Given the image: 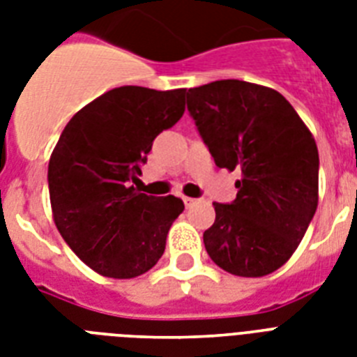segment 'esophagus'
Here are the masks:
<instances>
[{
    "mask_svg": "<svg viewBox=\"0 0 357 357\" xmlns=\"http://www.w3.org/2000/svg\"><path fill=\"white\" fill-rule=\"evenodd\" d=\"M183 202L187 207H195L196 204H198V200H196V198H189V196H183Z\"/></svg>",
    "mask_w": 357,
    "mask_h": 357,
    "instance_id": "esophagus-1",
    "label": "esophagus"
}]
</instances>
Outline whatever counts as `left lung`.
Returning <instances> with one entry per match:
<instances>
[{
  "mask_svg": "<svg viewBox=\"0 0 357 357\" xmlns=\"http://www.w3.org/2000/svg\"><path fill=\"white\" fill-rule=\"evenodd\" d=\"M187 111L218 168L238 170L237 198L213 204L209 257L259 278L293 255L319 202V150L293 105L268 86L222 79L189 89Z\"/></svg>",
  "mask_w": 357,
  "mask_h": 357,
  "instance_id": "left-lung-1",
  "label": "left lung"
}]
</instances>
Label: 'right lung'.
<instances>
[{"label": "right lung", "instance_id": "right-lung-1", "mask_svg": "<svg viewBox=\"0 0 357 357\" xmlns=\"http://www.w3.org/2000/svg\"><path fill=\"white\" fill-rule=\"evenodd\" d=\"M185 113V89L119 86L89 103L59 137L47 167L55 226L75 255L107 278H135L161 259L183 213L176 196L129 187L153 140Z\"/></svg>", "mask_w": 357, "mask_h": 357}]
</instances>
